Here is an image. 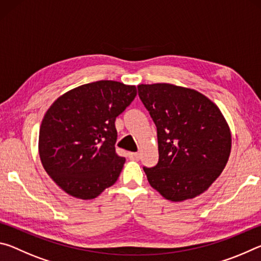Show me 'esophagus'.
Wrapping results in <instances>:
<instances>
[{"mask_svg": "<svg viewBox=\"0 0 261 261\" xmlns=\"http://www.w3.org/2000/svg\"><path fill=\"white\" fill-rule=\"evenodd\" d=\"M129 158L131 159V160H136V161H138L139 160V159H140V154L139 153H134V152H132V153H129Z\"/></svg>", "mask_w": 261, "mask_h": 261, "instance_id": "obj_1", "label": "esophagus"}]
</instances>
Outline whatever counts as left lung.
<instances>
[{
  "mask_svg": "<svg viewBox=\"0 0 261 261\" xmlns=\"http://www.w3.org/2000/svg\"><path fill=\"white\" fill-rule=\"evenodd\" d=\"M158 130L159 162L144 171L170 201L204 193L226 167L231 132L218 106L192 88L168 83L138 85Z\"/></svg>",
  "mask_w": 261,
  "mask_h": 261,
  "instance_id": "obj_1",
  "label": "left lung"
}]
</instances>
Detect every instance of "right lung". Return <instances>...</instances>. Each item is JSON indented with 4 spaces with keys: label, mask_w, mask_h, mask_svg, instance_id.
Returning a JSON list of instances; mask_svg holds the SVG:
<instances>
[{
    "label": "right lung",
    "mask_w": 261,
    "mask_h": 261,
    "mask_svg": "<svg viewBox=\"0 0 261 261\" xmlns=\"http://www.w3.org/2000/svg\"><path fill=\"white\" fill-rule=\"evenodd\" d=\"M136 95L135 85L99 81L72 88L48 108L39 131V155L64 192L94 199L116 182L125 159L115 149V120Z\"/></svg>",
    "instance_id": "obj_1"
}]
</instances>
